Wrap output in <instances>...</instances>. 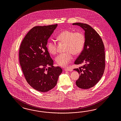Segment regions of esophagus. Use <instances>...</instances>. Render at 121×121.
I'll return each instance as SVG.
<instances>
[{"instance_id": "esophagus-1", "label": "esophagus", "mask_w": 121, "mask_h": 121, "mask_svg": "<svg viewBox=\"0 0 121 121\" xmlns=\"http://www.w3.org/2000/svg\"><path fill=\"white\" fill-rule=\"evenodd\" d=\"M65 71H72V70L70 69H68V68H66L65 69Z\"/></svg>"}]
</instances>
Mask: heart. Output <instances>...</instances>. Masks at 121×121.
Instances as JSON below:
<instances>
[{
  "label": "heart",
  "mask_w": 121,
  "mask_h": 121,
  "mask_svg": "<svg viewBox=\"0 0 121 121\" xmlns=\"http://www.w3.org/2000/svg\"><path fill=\"white\" fill-rule=\"evenodd\" d=\"M57 39L60 42L66 43L65 51L67 52L59 54L55 58V61L59 66L65 67L72 60V54L78 55L82 51L85 44L84 36L81 32L65 30L59 34ZM47 48L50 54L55 55L56 53L57 46L55 42L49 41Z\"/></svg>",
  "instance_id": "obj_1"
}]
</instances>
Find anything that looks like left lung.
<instances>
[{
    "instance_id": "left-lung-1",
    "label": "left lung",
    "mask_w": 121,
    "mask_h": 121,
    "mask_svg": "<svg viewBox=\"0 0 121 121\" xmlns=\"http://www.w3.org/2000/svg\"><path fill=\"white\" fill-rule=\"evenodd\" d=\"M85 31L83 50L74 64L84 65L74 69L79 74L76 84L79 88L88 89L95 86L103 76L105 67V48L103 40L91 26L86 23L76 22Z\"/></svg>"
}]
</instances>
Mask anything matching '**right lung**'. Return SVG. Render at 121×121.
<instances>
[{
  "label": "right lung",
  "instance_id": "obj_1",
  "mask_svg": "<svg viewBox=\"0 0 121 121\" xmlns=\"http://www.w3.org/2000/svg\"><path fill=\"white\" fill-rule=\"evenodd\" d=\"M58 24L34 27L22 41L19 59L22 71L28 83L41 92L55 87L62 70L53 66L47 48L48 39Z\"/></svg>",
  "mask_w": 121,
  "mask_h": 121
}]
</instances>
